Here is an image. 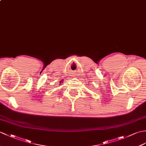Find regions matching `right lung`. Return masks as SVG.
Wrapping results in <instances>:
<instances>
[{"label": "right lung", "mask_w": 146, "mask_h": 146, "mask_svg": "<svg viewBox=\"0 0 146 146\" xmlns=\"http://www.w3.org/2000/svg\"><path fill=\"white\" fill-rule=\"evenodd\" d=\"M62 83H63V82H60V84H62Z\"/></svg>", "instance_id": "right-lung-1"}]
</instances>
